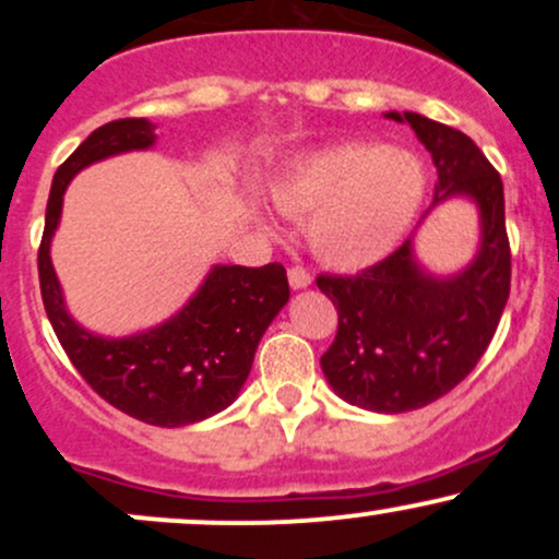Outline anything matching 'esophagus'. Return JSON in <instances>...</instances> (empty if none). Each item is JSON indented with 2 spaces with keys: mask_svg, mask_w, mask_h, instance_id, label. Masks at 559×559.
Returning a JSON list of instances; mask_svg holds the SVG:
<instances>
[{
  "mask_svg": "<svg viewBox=\"0 0 559 559\" xmlns=\"http://www.w3.org/2000/svg\"><path fill=\"white\" fill-rule=\"evenodd\" d=\"M288 284H292V288H307L312 284L310 271H307V267H301V265L288 267Z\"/></svg>",
  "mask_w": 559,
  "mask_h": 559,
  "instance_id": "1",
  "label": "esophagus"
}]
</instances>
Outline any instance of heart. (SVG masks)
<instances>
[{
    "label": "heart",
    "mask_w": 559,
    "mask_h": 559,
    "mask_svg": "<svg viewBox=\"0 0 559 559\" xmlns=\"http://www.w3.org/2000/svg\"><path fill=\"white\" fill-rule=\"evenodd\" d=\"M423 165L404 150L344 144L294 159L275 178V207L311 215L310 243L333 267L381 260L413 223L423 199Z\"/></svg>",
    "instance_id": "1"
}]
</instances>
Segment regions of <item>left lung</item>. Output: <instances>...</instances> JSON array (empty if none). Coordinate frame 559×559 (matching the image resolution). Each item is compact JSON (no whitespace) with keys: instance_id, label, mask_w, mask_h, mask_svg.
<instances>
[{"instance_id":"obj_1","label":"left lung","mask_w":559,"mask_h":559,"mask_svg":"<svg viewBox=\"0 0 559 559\" xmlns=\"http://www.w3.org/2000/svg\"><path fill=\"white\" fill-rule=\"evenodd\" d=\"M409 123L431 152L433 204H478L480 247L465 271L436 278L415 262L413 239L355 275H318L338 312L336 338L320 368L342 400L373 413H409L457 386L493 338L510 297L504 189L484 152L457 128L418 112H386Z\"/></svg>"}]
</instances>
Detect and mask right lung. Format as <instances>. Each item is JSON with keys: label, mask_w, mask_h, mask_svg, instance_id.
<instances>
[{"label": "right lung", "mask_w": 559, "mask_h": 559, "mask_svg": "<svg viewBox=\"0 0 559 559\" xmlns=\"http://www.w3.org/2000/svg\"><path fill=\"white\" fill-rule=\"evenodd\" d=\"M155 139V126L146 118L112 120L92 131L57 168L38 247V284L49 323L83 381L131 418L178 428L221 413L239 396L262 333L288 301V281L281 262L215 265L181 312L126 338L96 336L68 316L49 258L62 194L86 165L150 150Z\"/></svg>", "instance_id": "1"}]
</instances>
